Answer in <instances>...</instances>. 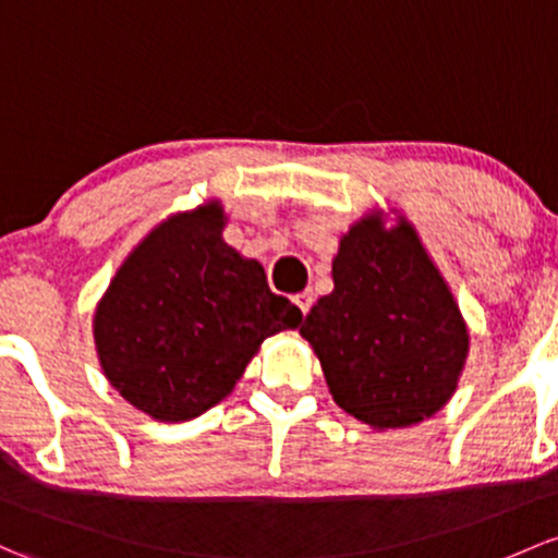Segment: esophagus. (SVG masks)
Segmentation results:
<instances>
[{"label":"esophagus","mask_w":558,"mask_h":558,"mask_svg":"<svg viewBox=\"0 0 558 558\" xmlns=\"http://www.w3.org/2000/svg\"><path fill=\"white\" fill-rule=\"evenodd\" d=\"M313 302H315V296H313V291H299V294L294 296V304L299 310H302V315H307L310 313V307H313Z\"/></svg>","instance_id":"esophagus-1"}]
</instances>
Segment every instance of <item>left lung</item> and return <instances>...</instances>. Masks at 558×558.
<instances>
[{
  "label": "left lung",
  "instance_id": "obj_1",
  "mask_svg": "<svg viewBox=\"0 0 558 558\" xmlns=\"http://www.w3.org/2000/svg\"><path fill=\"white\" fill-rule=\"evenodd\" d=\"M333 291L304 318L339 409L374 430L441 412L460 385L471 331L403 214L372 208L339 238Z\"/></svg>",
  "mask_w": 558,
  "mask_h": 558
}]
</instances>
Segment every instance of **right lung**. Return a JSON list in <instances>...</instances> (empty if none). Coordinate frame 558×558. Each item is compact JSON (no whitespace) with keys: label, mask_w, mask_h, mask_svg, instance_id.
<instances>
[{"label":"right lung","mask_w":558,"mask_h":558,"mask_svg":"<svg viewBox=\"0 0 558 558\" xmlns=\"http://www.w3.org/2000/svg\"><path fill=\"white\" fill-rule=\"evenodd\" d=\"M216 197L151 227L93 313L109 385L157 422H186L225 401L262 342L302 324L267 275L225 243Z\"/></svg>","instance_id":"add662e5"}]
</instances>
